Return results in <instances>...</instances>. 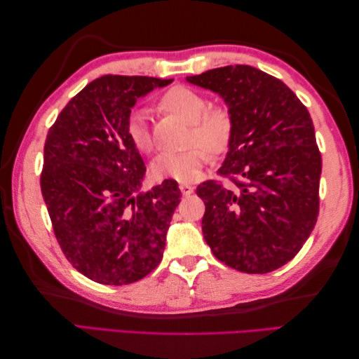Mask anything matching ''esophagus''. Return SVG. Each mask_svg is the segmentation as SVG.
I'll return each mask as SVG.
<instances>
[{
	"label": "esophagus",
	"instance_id": "obj_1",
	"mask_svg": "<svg viewBox=\"0 0 359 359\" xmlns=\"http://www.w3.org/2000/svg\"><path fill=\"white\" fill-rule=\"evenodd\" d=\"M179 188H180V193L184 194V196H189V194L194 193V187L188 185V184H180Z\"/></svg>",
	"mask_w": 359,
	"mask_h": 359
}]
</instances>
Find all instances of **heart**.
I'll use <instances>...</instances> for the list:
<instances>
[{"label": "heart", "instance_id": "b5f03b06", "mask_svg": "<svg viewBox=\"0 0 359 359\" xmlns=\"http://www.w3.org/2000/svg\"><path fill=\"white\" fill-rule=\"evenodd\" d=\"M158 106L182 120L191 123L189 142L194 143L185 151H165L152 160L151 172L157 180L172 179L193 182L210 160V151L222 152L231 142L234 123L230 111L222 104L208 106L207 97L185 86H172L158 97ZM126 133L134 147L148 152L152 149V137L144 109L131 112Z\"/></svg>", "mask_w": 359, "mask_h": 359}]
</instances>
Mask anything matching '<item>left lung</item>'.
Listing matches in <instances>:
<instances>
[{"label":"left lung","mask_w":359,"mask_h":359,"mask_svg":"<svg viewBox=\"0 0 359 359\" xmlns=\"http://www.w3.org/2000/svg\"><path fill=\"white\" fill-rule=\"evenodd\" d=\"M224 98L234 123L219 174L207 180L203 238L220 262L264 274L285 265L313 231L319 212L321 152L306 106L285 83L236 65L187 77Z\"/></svg>","instance_id":"obj_1"}]
</instances>
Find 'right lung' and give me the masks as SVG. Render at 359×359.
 <instances>
[{"label": "right lung", "instance_id": "right-lung-1", "mask_svg": "<svg viewBox=\"0 0 359 359\" xmlns=\"http://www.w3.org/2000/svg\"><path fill=\"white\" fill-rule=\"evenodd\" d=\"M171 81L103 75L46 137L40 184L53 233L74 269L98 284H133L162 261L180 189L163 180L140 191L147 168L126 123L137 98Z\"/></svg>", "mask_w": 359, "mask_h": 359}]
</instances>
